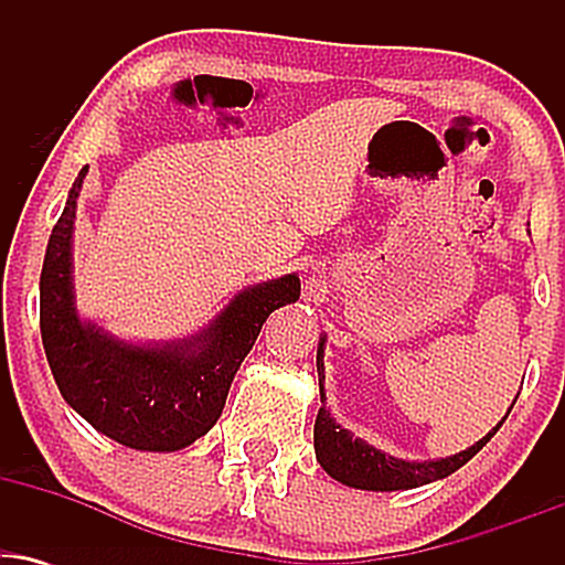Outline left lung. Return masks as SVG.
Listing matches in <instances>:
<instances>
[{
    "label": "left lung",
    "instance_id": "left-lung-1",
    "mask_svg": "<svg viewBox=\"0 0 565 565\" xmlns=\"http://www.w3.org/2000/svg\"><path fill=\"white\" fill-rule=\"evenodd\" d=\"M323 342L327 337H321L319 353H316V366H319V387H321V408L319 417H316L313 427V446H316V459L321 462V468L334 478V481L350 486V489H364V491H401V489H417V486L440 481V478L451 476L454 470H459L462 465H468L478 451L494 438V433L502 427L508 414L502 417V423L491 427L486 436L472 444L470 449L454 454L446 459H427V462H406V459L391 457V454L374 449L364 438H355L353 433L345 430L342 425L334 423V417L329 414L327 393H323Z\"/></svg>",
    "mask_w": 565,
    "mask_h": 565
}]
</instances>
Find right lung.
Segmentation results:
<instances>
[{
	"instance_id": "right-lung-1",
	"label": "right lung",
	"mask_w": 565,
	"mask_h": 565,
	"mask_svg": "<svg viewBox=\"0 0 565 565\" xmlns=\"http://www.w3.org/2000/svg\"><path fill=\"white\" fill-rule=\"evenodd\" d=\"M87 167L68 191L44 252L39 323L50 369L66 404L97 433L140 451H178L212 430L231 382L265 319L297 302L300 278L287 274L238 291L199 334L164 345H132L82 321L74 302L76 199Z\"/></svg>"
}]
</instances>
